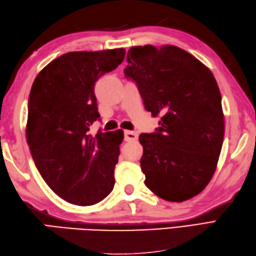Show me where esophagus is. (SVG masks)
<instances>
[{
  "mask_svg": "<svg viewBox=\"0 0 256 256\" xmlns=\"http://www.w3.org/2000/svg\"><path fill=\"white\" fill-rule=\"evenodd\" d=\"M138 138V134L136 132L132 131H125L124 132V140L126 142H132V140H136Z\"/></svg>",
  "mask_w": 256,
  "mask_h": 256,
  "instance_id": "esophagus-1",
  "label": "esophagus"
}]
</instances>
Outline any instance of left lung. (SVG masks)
Here are the masks:
<instances>
[{"label": "left lung", "mask_w": 256, "mask_h": 256, "mask_svg": "<svg viewBox=\"0 0 256 256\" xmlns=\"http://www.w3.org/2000/svg\"><path fill=\"white\" fill-rule=\"evenodd\" d=\"M126 60L125 76L145 108L160 116L157 132L140 135L146 187L167 201L192 198L211 180L224 143L218 84L208 67L172 45L134 46Z\"/></svg>", "instance_id": "left-lung-1"}]
</instances>
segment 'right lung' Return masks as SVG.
I'll return each mask as SVG.
<instances>
[{
	"label": "right lung",
	"instance_id": "obj_1",
	"mask_svg": "<svg viewBox=\"0 0 256 256\" xmlns=\"http://www.w3.org/2000/svg\"><path fill=\"white\" fill-rule=\"evenodd\" d=\"M125 50L72 52L37 74L28 99L26 140L38 172L54 192L91 206L112 192L123 131L89 133L100 118L94 84L123 62Z\"/></svg>",
	"mask_w": 256,
	"mask_h": 256
}]
</instances>
